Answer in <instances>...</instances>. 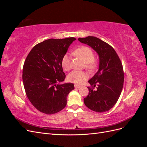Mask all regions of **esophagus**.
Returning a JSON list of instances; mask_svg holds the SVG:
<instances>
[{
	"mask_svg": "<svg viewBox=\"0 0 147 147\" xmlns=\"http://www.w3.org/2000/svg\"><path fill=\"white\" fill-rule=\"evenodd\" d=\"M74 86H75V88H80L81 87V86L78 85V84H75Z\"/></svg>",
	"mask_w": 147,
	"mask_h": 147,
	"instance_id": "34e87169",
	"label": "esophagus"
}]
</instances>
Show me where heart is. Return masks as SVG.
<instances>
[{"mask_svg": "<svg viewBox=\"0 0 147 147\" xmlns=\"http://www.w3.org/2000/svg\"><path fill=\"white\" fill-rule=\"evenodd\" d=\"M74 54L81 57L85 62V68L90 72H93L97 69L99 63L98 61L94 58V53L92 48L87 46H82L75 49ZM61 65L65 71H69L71 69V59L68 54H65L61 60ZM88 74L84 71L74 70L70 73L67 79L70 82L76 84H81L88 78Z\"/></svg>", "mask_w": 147, "mask_h": 147, "instance_id": "b5f03b06", "label": "heart"}]
</instances>
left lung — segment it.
Instances as JSON below:
<instances>
[{"label":"left lung","instance_id":"left-lung-1","mask_svg":"<svg viewBox=\"0 0 147 147\" xmlns=\"http://www.w3.org/2000/svg\"><path fill=\"white\" fill-rule=\"evenodd\" d=\"M78 40L90 46L99 56V70L88 81V95L84 103L96 112H105L112 109L121 94L124 83V71L117 53L109 44L96 37L79 38ZM97 85V89L94 88Z\"/></svg>","mask_w":147,"mask_h":147}]
</instances>
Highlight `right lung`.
Listing matches in <instances>:
<instances>
[{"instance_id": "add662e5", "label": "right lung", "mask_w": 147, "mask_h": 147, "mask_svg": "<svg viewBox=\"0 0 147 147\" xmlns=\"http://www.w3.org/2000/svg\"><path fill=\"white\" fill-rule=\"evenodd\" d=\"M76 38H50L35 45L24 61L23 82L29 101L35 109L47 115L55 114L67 104L73 83L60 84L65 75L61 60Z\"/></svg>"}]
</instances>
